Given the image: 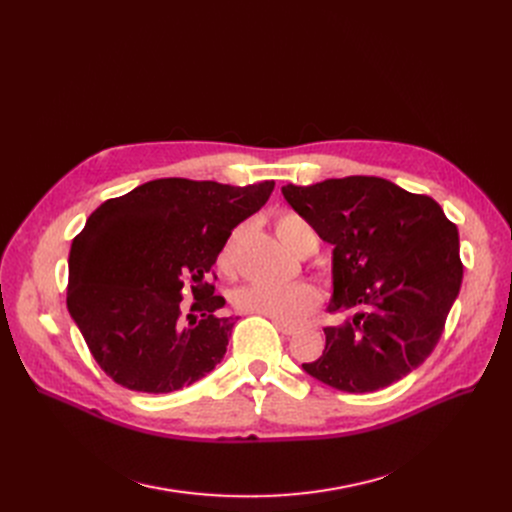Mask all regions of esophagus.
Here are the masks:
<instances>
[{"label":"esophagus","mask_w":512,"mask_h":512,"mask_svg":"<svg viewBox=\"0 0 512 512\" xmlns=\"http://www.w3.org/2000/svg\"><path fill=\"white\" fill-rule=\"evenodd\" d=\"M276 328H278L284 336H292L294 332H297V328H294V326H286V324H276Z\"/></svg>","instance_id":"1"}]
</instances>
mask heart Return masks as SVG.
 Returning <instances> with one entry per match:
<instances>
[{
	"label": "heart",
	"instance_id": "b5f03b06",
	"mask_svg": "<svg viewBox=\"0 0 512 512\" xmlns=\"http://www.w3.org/2000/svg\"><path fill=\"white\" fill-rule=\"evenodd\" d=\"M276 234L299 257H309L319 247L315 228L299 213L284 211L276 218ZM218 267L224 274L234 270V238L220 251ZM232 305L238 313L267 317L278 324H294L319 305V292L307 282H294L282 288L245 284L232 292Z\"/></svg>",
	"mask_w": 512,
	"mask_h": 512
}]
</instances>
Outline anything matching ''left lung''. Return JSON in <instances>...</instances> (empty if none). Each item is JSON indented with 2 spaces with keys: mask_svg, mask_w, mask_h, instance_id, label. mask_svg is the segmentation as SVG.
I'll return each instance as SVG.
<instances>
[{
  "mask_svg": "<svg viewBox=\"0 0 512 512\" xmlns=\"http://www.w3.org/2000/svg\"><path fill=\"white\" fill-rule=\"evenodd\" d=\"M284 199L334 245L326 348L303 363L342 392H375L405 378L436 348L461 290L459 230L427 195L378 176L282 186Z\"/></svg>",
  "mask_w": 512,
  "mask_h": 512,
  "instance_id": "obj_1",
  "label": "left lung"
}]
</instances>
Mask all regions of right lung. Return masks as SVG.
<instances>
[{"instance_id":"right-lung-1","label":"right lung","mask_w":512,"mask_h":512,"mask_svg":"<svg viewBox=\"0 0 512 512\" xmlns=\"http://www.w3.org/2000/svg\"><path fill=\"white\" fill-rule=\"evenodd\" d=\"M274 184L159 178L89 215L72 240L66 305L116 384L176 392L224 359L238 317H222L226 299L207 278L232 230L265 205ZM186 289L196 299L188 310Z\"/></svg>"}]
</instances>
